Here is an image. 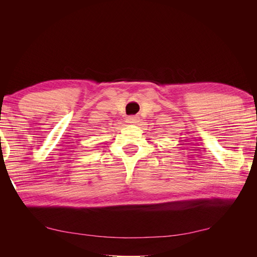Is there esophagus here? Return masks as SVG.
<instances>
[{"mask_svg": "<svg viewBox=\"0 0 257 257\" xmlns=\"http://www.w3.org/2000/svg\"><path fill=\"white\" fill-rule=\"evenodd\" d=\"M138 122V118H136V116H130V118L127 119V123L130 124H135Z\"/></svg>", "mask_w": 257, "mask_h": 257, "instance_id": "obj_1", "label": "esophagus"}]
</instances>
